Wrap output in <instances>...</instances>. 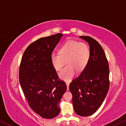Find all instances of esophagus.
<instances>
[{
  "instance_id": "34e87169",
  "label": "esophagus",
  "mask_w": 126,
  "mask_h": 126,
  "mask_svg": "<svg viewBox=\"0 0 126 126\" xmlns=\"http://www.w3.org/2000/svg\"><path fill=\"white\" fill-rule=\"evenodd\" d=\"M66 85H67V90H69V82H65Z\"/></svg>"
}]
</instances>
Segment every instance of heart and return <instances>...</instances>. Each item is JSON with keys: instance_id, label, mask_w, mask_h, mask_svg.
<instances>
[{"instance_id": "obj_1", "label": "heart", "mask_w": 126, "mask_h": 126, "mask_svg": "<svg viewBox=\"0 0 126 126\" xmlns=\"http://www.w3.org/2000/svg\"><path fill=\"white\" fill-rule=\"evenodd\" d=\"M59 53H54L51 55V62L57 71H60L66 63L67 65L59 74V78L65 81L73 78L76 71H83L88 64L91 57L89 46L83 42L74 40L65 42L59 49Z\"/></svg>"}]
</instances>
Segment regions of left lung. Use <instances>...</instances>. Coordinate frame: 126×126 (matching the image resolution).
I'll use <instances>...</instances> for the list:
<instances>
[{
  "instance_id": "8db88e82",
  "label": "left lung",
  "mask_w": 126,
  "mask_h": 126,
  "mask_svg": "<svg viewBox=\"0 0 126 126\" xmlns=\"http://www.w3.org/2000/svg\"><path fill=\"white\" fill-rule=\"evenodd\" d=\"M79 37L89 44L91 57L86 68L70 83L69 90L74 111L79 116L87 117L97 111L106 97L110 87V70L99 43L88 36Z\"/></svg>"
}]
</instances>
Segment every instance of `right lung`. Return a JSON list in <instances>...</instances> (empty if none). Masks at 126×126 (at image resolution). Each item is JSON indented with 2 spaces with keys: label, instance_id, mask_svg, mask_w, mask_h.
<instances>
[{
  "label": "right lung",
  "instance_id": "right-lung-1",
  "mask_svg": "<svg viewBox=\"0 0 126 126\" xmlns=\"http://www.w3.org/2000/svg\"><path fill=\"white\" fill-rule=\"evenodd\" d=\"M62 34L41 38L31 43L23 55L19 82L30 107L43 118L51 119L61 111L59 103L67 90L59 80L51 55Z\"/></svg>",
  "mask_w": 126,
  "mask_h": 126
}]
</instances>
